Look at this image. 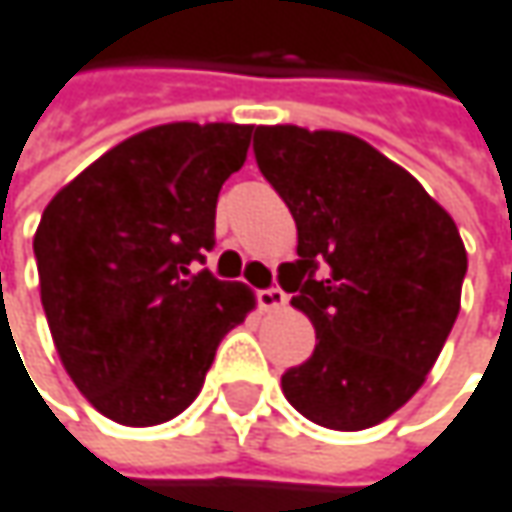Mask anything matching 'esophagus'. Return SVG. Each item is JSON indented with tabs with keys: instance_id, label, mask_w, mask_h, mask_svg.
Masks as SVG:
<instances>
[{
	"instance_id": "esophagus-1",
	"label": "esophagus",
	"mask_w": 512,
	"mask_h": 512,
	"mask_svg": "<svg viewBox=\"0 0 512 512\" xmlns=\"http://www.w3.org/2000/svg\"><path fill=\"white\" fill-rule=\"evenodd\" d=\"M257 304L263 310H281L286 304V292L281 286H269V289H260L257 292Z\"/></svg>"
}]
</instances>
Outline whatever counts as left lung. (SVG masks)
<instances>
[{
	"mask_svg": "<svg viewBox=\"0 0 512 512\" xmlns=\"http://www.w3.org/2000/svg\"><path fill=\"white\" fill-rule=\"evenodd\" d=\"M255 159L298 226V260L278 266V284L316 327L313 356L281 376L286 400L318 426L371 429L417 394L458 318V226L347 133L257 127Z\"/></svg>",
	"mask_w": 512,
	"mask_h": 512,
	"instance_id": "left-lung-1",
	"label": "left lung"
}]
</instances>
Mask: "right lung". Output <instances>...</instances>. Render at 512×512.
<instances>
[{
	"instance_id": "obj_1",
	"label": "right lung",
	"mask_w": 512,
	"mask_h": 512,
	"mask_svg": "<svg viewBox=\"0 0 512 512\" xmlns=\"http://www.w3.org/2000/svg\"><path fill=\"white\" fill-rule=\"evenodd\" d=\"M249 141L243 124L144 130L43 211L34 257L51 339L80 394L121 426L182 414L223 336L255 307L243 284L196 272Z\"/></svg>"
}]
</instances>
